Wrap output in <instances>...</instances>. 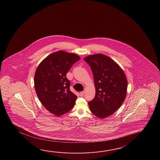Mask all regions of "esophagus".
<instances>
[{
  "label": "esophagus",
  "mask_w": 160,
  "mask_h": 160,
  "mask_svg": "<svg viewBox=\"0 0 160 160\" xmlns=\"http://www.w3.org/2000/svg\"><path fill=\"white\" fill-rule=\"evenodd\" d=\"M84 93H85V92H80V93H79V95H80V96L82 97V96H83V95H84Z\"/></svg>",
  "instance_id": "1"
}]
</instances>
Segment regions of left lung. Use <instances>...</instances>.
<instances>
[{
  "label": "left lung",
  "mask_w": 160,
  "mask_h": 160,
  "mask_svg": "<svg viewBox=\"0 0 160 160\" xmlns=\"http://www.w3.org/2000/svg\"><path fill=\"white\" fill-rule=\"evenodd\" d=\"M92 68L95 95L88 102L92 113L99 118L112 115L126 98L128 80L116 62L103 54L90 55L83 59Z\"/></svg>",
  "instance_id": "1"
}]
</instances>
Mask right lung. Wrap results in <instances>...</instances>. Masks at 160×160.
<instances>
[{
    "label": "right lung",
    "instance_id": "right-lung-1",
    "mask_svg": "<svg viewBox=\"0 0 160 160\" xmlns=\"http://www.w3.org/2000/svg\"><path fill=\"white\" fill-rule=\"evenodd\" d=\"M81 59L74 53L63 50L48 55L38 65L34 75V88L38 98L49 112L63 115L71 110L77 98L70 90L66 75Z\"/></svg>",
    "mask_w": 160,
    "mask_h": 160
}]
</instances>
